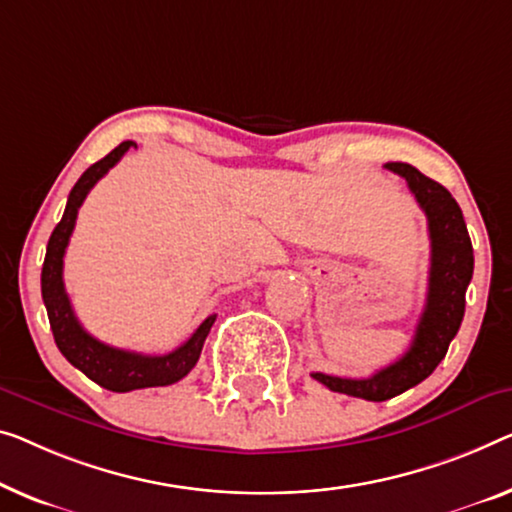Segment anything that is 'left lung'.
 Returning <instances> with one entry per match:
<instances>
[{
  "mask_svg": "<svg viewBox=\"0 0 512 512\" xmlns=\"http://www.w3.org/2000/svg\"><path fill=\"white\" fill-rule=\"evenodd\" d=\"M407 181L418 207L427 216L430 232V278L423 315L418 319L411 347L398 361L381 368L368 379H345L312 372V379L335 393L370 402H384L421 384L446 356L448 345L460 331L464 317V294L474 276V248L464 225L462 209L441 183L425 177L407 163H386Z\"/></svg>",
  "mask_w": 512,
  "mask_h": 512,
  "instance_id": "left-lung-1",
  "label": "left lung"
}]
</instances>
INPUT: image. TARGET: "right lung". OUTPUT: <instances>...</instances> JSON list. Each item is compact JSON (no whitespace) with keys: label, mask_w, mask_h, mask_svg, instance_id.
Segmentation results:
<instances>
[{"label":"right lung","mask_w":512,"mask_h":512,"mask_svg":"<svg viewBox=\"0 0 512 512\" xmlns=\"http://www.w3.org/2000/svg\"><path fill=\"white\" fill-rule=\"evenodd\" d=\"M131 147H137V144L131 140L121 142L117 149H112L108 156L85 170V174L75 183L71 195H68L64 216H61L59 225L50 234L41 271V294L59 352L66 356L68 363L75 365L80 372H85L91 381H96L98 386L114 393H128L135 391V388L170 386L174 381L186 377L195 368L197 358L202 354L204 340H207L211 326L216 322V315H209L197 326V331L174 352L163 356H147L105 345V342L96 340L94 335L82 329L78 317H75L73 305L68 301L64 289V255L68 239H71L78 209L85 202L89 190L96 186L98 179H103L110 172V167L119 163L121 156Z\"/></svg>","instance_id":"1"}]
</instances>
